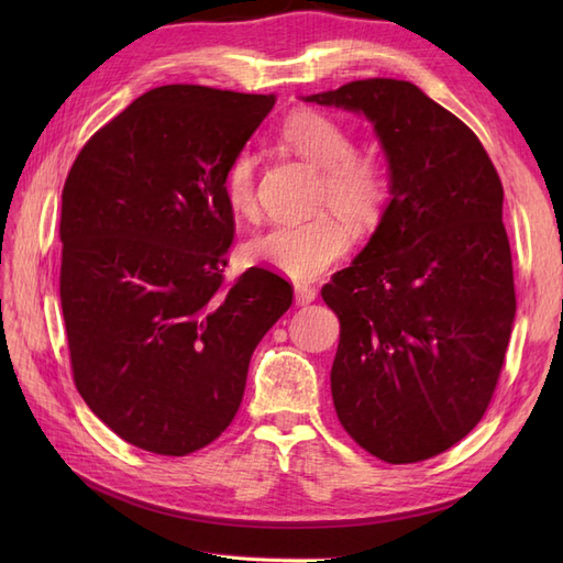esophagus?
<instances>
[{
    "label": "esophagus",
    "instance_id": "1",
    "mask_svg": "<svg viewBox=\"0 0 563 563\" xmlns=\"http://www.w3.org/2000/svg\"><path fill=\"white\" fill-rule=\"evenodd\" d=\"M294 294H296V302L298 305H310L317 298V291L308 284H296L294 286Z\"/></svg>",
    "mask_w": 563,
    "mask_h": 563
}]
</instances>
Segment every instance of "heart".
I'll list each match as a JSON object with an SVG mask.
<instances>
[{
	"label": "heart",
	"instance_id": "b5f03b06",
	"mask_svg": "<svg viewBox=\"0 0 563 563\" xmlns=\"http://www.w3.org/2000/svg\"><path fill=\"white\" fill-rule=\"evenodd\" d=\"M284 141L302 159H308L321 178V203L335 211L371 223L383 209L387 197V178L383 168L354 155L352 135L319 112H298L284 124ZM225 201L236 216L255 211V157L249 150L236 152L225 180ZM352 244V228L340 216L319 213L298 223H277L244 244L246 258L267 265L291 279H314L343 258Z\"/></svg>",
	"mask_w": 563,
	"mask_h": 563
}]
</instances>
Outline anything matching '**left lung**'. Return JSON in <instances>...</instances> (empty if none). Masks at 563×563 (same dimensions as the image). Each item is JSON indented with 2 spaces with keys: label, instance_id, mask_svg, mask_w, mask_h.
Listing matches in <instances>:
<instances>
[{
  "label": "left lung",
  "instance_id": "1",
  "mask_svg": "<svg viewBox=\"0 0 563 563\" xmlns=\"http://www.w3.org/2000/svg\"><path fill=\"white\" fill-rule=\"evenodd\" d=\"M305 103L366 117L389 201L368 244L321 288L340 319L331 395L385 463L428 460L486 413L517 298L503 183L479 139L401 79H360Z\"/></svg>",
  "mask_w": 563,
  "mask_h": 563
}]
</instances>
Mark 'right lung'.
<instances>
[{
	"label": "right lung",
	"instance_id": "obj_1",
	"mask_svg": "<svg viewBox=\"0 0 563 563\" xmlns=\"http://www.w3.org/2000/svg\"><path fill=\"white\" fill-rule=\"evenodd\" d=\"M275 96L168 84L81 147L63 187L60 305L81 399L129 444L187 455L225 432L255 345L294 288L223 286V180Z\"/></svg>",
	"mask_w": 563,
	"mask_h": 563
}]
</instances>
